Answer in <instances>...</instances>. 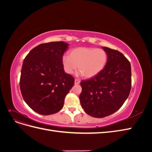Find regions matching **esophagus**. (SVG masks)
<instances>
[{
    "instance_id": "1",
    "label": "esophagus",
    "mask_w": 152,
    "mask_h": 152,
    "mask_svg": "<svg viewBox=\"0 0 152 152\" xmlns=\"http://www.w3.org/2000/svg\"><path fill=\"white\" fill-rule=\"evenodd\" d=\"M80 82V80L79 79H75V84H79Z\"/></svg>"
}]
</instances>
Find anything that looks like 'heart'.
I'll return each instance as SVG.
<instances>
[{
    "label": "heart",
    "mask_w": 152,
    "mask_h": 152,
    "mask_svg": "<svg viewBox=\"0 0 152 152\" xmlns=\"http://www.w3.org/2000/svg\"><path fill=\"white\" fill-rule=\"evenodd\" d=\"M107 59V53L102 49L80 47L71 50L68 56H63L62 62L68 73L72 74L78 66L82 75L91 78L103 70Z\"/></svg>",
    "instance_id": "1"
}]
</instances>
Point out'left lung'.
<instances>
[{
  "instance_id": "8db88e82",
  "label": "left lung",
  "mask_w": 152,
  "mask_h": 152,
  "mask_svg": "<svg viewBox=\"0 0 152 152\" xmlns=\"http://www.w3.org/2000/svg\"><path fill=\"white\" fill-rule=\"evenodd\" d=\"M103 48L108 56L104 68L94 77L80 82L82 107L95 118H103L117 112L131 89L130 62L118 50Z\"/></svg>"
}]
</instances>
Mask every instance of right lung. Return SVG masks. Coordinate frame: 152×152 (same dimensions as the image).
<instances>
[{"label": "right lung", "instance_id": "obj_1", "mask_svg": "<svg viewBox=\"0 0 152 152\" xmlns=\"http://www.w3.org/2000/svg\"><path fill=\"white\" fill-rule=\"evenodd\" d=\"M68 44L59 41L41 44L25 57L20 87L26 103L41 115L58 112L75 79L64 71L63 55Z\"/></svg>", "mask_w": 152, "mask_h": 152}]
</instances>
